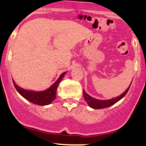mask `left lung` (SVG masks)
<instances>
[{"label":"left lung","mask_w":146,"mask_h":146,"mask_svg":"<svg viewBox=\"0 0 146 146\" xmlns=\"http://www.w3.org/2000/svg\"><path fill=\"white\" fill-rule=\"evenodd\" d=\"M131 86V85H130ZM130 86L128 88V89L123 92V94H121V95H119V97H117L115 98H112L111 100H99L95 99V98H92L90 95H88V94H86V92L83 90V96L84 99L85 100V101L88 102V104H89V106L90 107L93 109H103L106 108V107H110V106L113 105L114 104H115L116 102H117L119 100H120L121 98H123V97L126 95V94L127 93L128 91H129Z\"/></svg>","instance_id":"obj_1"}]
</instances>
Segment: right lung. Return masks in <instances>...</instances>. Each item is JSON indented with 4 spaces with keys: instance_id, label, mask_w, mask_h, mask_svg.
I'll list each match as a JSON object with an SVG mask.
<instances>
[{
    "instance_id": "obj_1",
    "label": "right lung",
    "mask_w": 146,
    "mask_h": 146,
    "mask_svg": "<svg viewBox=\"0 0 146 146\" xmlns=\"http://www.w3.org/2000/svg\"><path fill=\"white\" fill-rule=\"evenodd\" d=\"M65 73H66V72L63 73L58 78V80L54 82L49 88H48L44 91H42V92L26 90H24L17 86L13 80V82L17 92L28 101L33 103V104H38V105H47V104H49L50 103L52 102L56 99L57 88H58L59 82L62 80Z\"/></svg>"
}]
</instances>
